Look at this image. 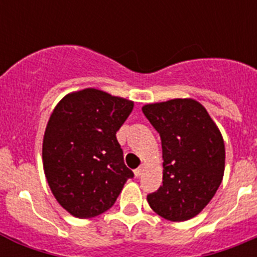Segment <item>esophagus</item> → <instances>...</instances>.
<instances>
[{
	"instance_id": "1",
	"label": "esophagus",
	"mask_w": 257,
	"mask_h": 257,
	"mask_svg": "<svg viewBox=\"0 0 257 257\" xmlns=\"http://www.w3.org/2000/svg\"><path fill=\"white\" fill-rule=\"evenodd\" d=\"M134 174H135L136 178H139L140 175L143 174V167H138V169H136L135 171H134Z\"/></svg>"
}]
</instances>
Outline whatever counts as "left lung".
<instances>
[{
  "label": "left lung",
  "mask_w": 257,
  "mask_h": 257,
  "mask_svg": "<svg viewBox=\"0 0 257 257\" xmlns=\"http://www.w3.org/2000/svg\"><path fill=\"white\" fill-rule=\"evenodd\" d=\"M162 143L163 178L147 196L149 206L171 221L198 215L219 189L225 147L205 106L193 99H174L143 106Z\"/></svg>",
  "instance_id": "1"
}]
</instances>
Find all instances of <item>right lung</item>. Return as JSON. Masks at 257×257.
I'll return each instance as SVG.
<instances>
[{"label":"right lung","mask_w":257,"mask_h":257,"mask_svg":"<svg viewBox=\"0 0 257 257\" xmlns=\"http://www.w3.org/2000/svg\"><path fill=\"white\" fill-rule=\"evenodd\" d=\"M134 103L96 88L68 94L46 126L44 170L56 201L73 216L94 217L114 205L134 178L115 134Z\"/></svg>","instance_id":"obj_1"}]
</instances>
